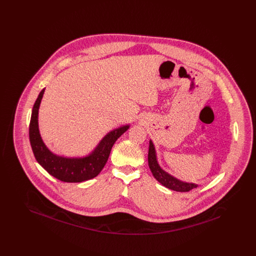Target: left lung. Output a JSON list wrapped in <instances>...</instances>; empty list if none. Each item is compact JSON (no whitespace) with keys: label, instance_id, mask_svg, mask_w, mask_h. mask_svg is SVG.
Listing matches in <instances>:
<instances>
[{"label":"left lung","instance_id":"obj_1","mask_svg":"<svg viewBox=\"0 0 256 256\" xmlns=\"http://www.w3.org/2000/svg\"><path fill=\"white\" fill-rule=\"evenodd\" d=\"M148 162L150 169L152 170L154 176L158 180L159 182L165 187L169 188L170 190L176 191V192H189L193 188H196V185L193 183L182 182L174 176L167 174L165 170H162L158 163L156 160V150L152 141H150V146H148Z\"/></svg>","mask_w":256,"mask_h":256}]
</instances>
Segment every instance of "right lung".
I'll list each match as a JSON object with an SVG mask.
<instances>
[{"mask_svg": "<svg viewBox=\"0 0 256 256\" xmlns=\"http://www.w3.org/2000/svg\"><path fill=\"white\" fill-rule=\"evenodd\" d=\"M45 89L37 98L30 122V141L37 162L54 178L64 182H82L97 176L110 158L111 148L130 126L116 128L104 136L97 148L82 158H66L50 152L43 143L38 130V110Z\"/></svg>", "mask_w": 256, "mask_h": 256, "instance_id": "add662e5", "label": "right lung"}]
</instances>
